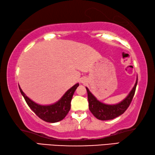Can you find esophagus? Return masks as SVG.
<instances>
[{
	"mask_svg": "<svg viewBox=\"0 0 155 155\" xmlns=\"http://www.w3.org/2000/svg\"><path fill=\"white\" fill-rule=\"evenodd\" d=\"M81 82H82V83H83V84H85L86 82V80L85 79V78H81Z\"/></svg>",
	"mask_w": 155,
	"mask_h": 155,
	"instance_id": "34e87169",
	"label": "esophagus"
}]
</instances>
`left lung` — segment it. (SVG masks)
<instances>
[{"mask_svg": "<svg viewBox=\"0 0 155 155\" xmlns=\"http://www.w3.org/2000/svg\"><path fill=\"white\" fill-rule=\"evenodd\" d=\"M137 84V78L134 88L126 98L119 104L115 105H107L99 101L91 93L88 88L86 87L88 93L89 110L97 119L101 120H112V119L118 117V116L123 114L129 107L133 98H134Z\"/></svg>", "mask_w": 155, "mask_h": 155, "instance_id": "8db88e82", "label": "left lung"}]
</instances>
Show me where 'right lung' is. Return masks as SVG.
<instances>
[{
	"instance_id": "right-lung-1",
	"label": "right lung",
	"mask_w": 155,
	"mask_h": 155,
	"mask_svg": "<svg viewBox=\"0 0 155 155\" xmlns=\"http://www.w3.org/2000/svg\"><path fill=\"white\" fill-rule=\"evenodd\" d=\"M79 84H76L64 93L62 98L56 103L49 105H39L29 99L19 86L20 91L30 108L33 111L38 117L48 123H57L61 121L67 116L71 109V101L75 91Z\"/></svg>"
}]
</instances>
